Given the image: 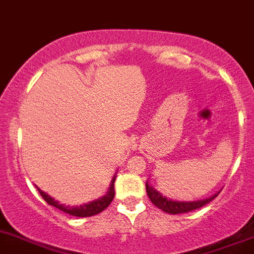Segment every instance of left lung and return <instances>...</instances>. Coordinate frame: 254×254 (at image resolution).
<instances>
[{
	"instance_id": "obj_1",
	"label": "left lung",
	"mask_w": 254,
	"mask_h": 254,
	"mask_svg": "<svg viewBox=\"0 0 254 254\" xmlns=\"http://www.w3.org/2000/svg\"><path fill=\"white\" fill-rule=\"evenodd\" d=\"M146 190L148 194L149 199L152 203L159 209H162L166 213L171 214H180V213H187V212L194 211V209L201 208V207L206 206L207 203L214 199L218 195L219 192L213 194L212 197L206 198V199H201V201H192V202H180V201H173V199H168L167 197H163L161 193L157 190H154L152 186H149L148 182H146Z\"/></svg>"
}]
</instances>
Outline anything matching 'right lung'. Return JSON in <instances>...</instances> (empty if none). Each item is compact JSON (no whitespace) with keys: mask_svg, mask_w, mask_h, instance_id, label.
<instances>
[{"mask_svg":"<svg viewBox=\"0 0 254 254\" xmlns=\"http://www.w3.org/2000/svg\"><path fill=\"white\" fill-rule=\"evenodd\" d=\"M115 181H116V176L112 178L111 181L110 188H108L107 193H106L103 197L98 198L96 201L89 202V203H84L82 206H76V207H69V206H64V204H61L60 202L55 201V198L51 197L50 194L45 193L43 190H41L40 188H37L40 194L42 195V198L47 202L50 206L56 207L59 208L60 211L64 212V213H68L71 216L74 217H91V216H96V214L101 213L102 211H105L108 206L111 204V202L113 201V197H115Z\"/></svg>","mask_w":254,"mask_h":254,"instance_id":"1","label":"right lung"}]
</instances>
